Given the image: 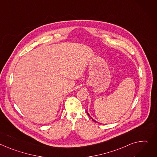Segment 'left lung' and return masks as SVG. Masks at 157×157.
<instances>
[{
  "label": "left lung",
  "instance_id": "left-lung-1",
  "mask_svg": "<svg viewBox=\"0 0 157 157\" xmlns=\"http://www.w3.org/2000/svg\"><path fill=\"white\" fill-rule=\"evenodd\" d=\"M86 113H87V114H88V116H89V117H90V118H91V119H92V120H93V121H95V122H96V121H95V120H94V119H93V118H92V117H91V116H90V114L88 113V112H87V110H86Z\"/></svg>",
  "mask_w": 157,
  "mask_h": 157
}]
</instances>
